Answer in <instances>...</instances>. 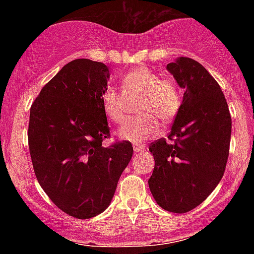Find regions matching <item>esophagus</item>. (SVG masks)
Here are the masks:
<instances>
[{"instance_id":"34e87169","label":"esophagus","mask_w":254,"mask_h":254,"mask_svg":"<svg viewBox=\"0 0 254 254\" xmlns=\"http://www.w3.org/2000/svg\"><path fill=\"white\" fill-rule=\"evenodd\" d=\"M146 150V145H143V143H137V145H134V151L135 152H141V151H145Z\"/></svg>"}]
</instances>
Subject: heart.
<instances>
[{"label": "heart", "mask_w": 254, "mask_h": 254, "mask_svg": "<svg viewBox=\"0 0 254 254\" xmlns=\"http://www.w3.org/2000/svg\"><path fill=\"white\" fill-rule=\"evenodd\" d=\"M122 93L107 89L102 94L104 115L115 124L125 119L127 99L140 98L135 119L127 120L119 129V136L135 143L146 141L158 135L161 120L172 122L181 109L182 98L177 84L171 78H161L157 72L146 66L127 71L122 78Z\"/></svg>", "instance_id": "obj_1"}]
</instances>
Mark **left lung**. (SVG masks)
Returning <instances> with one entry per match:
<instances>
[{
  "label": "left lung",
  "mask_w": 254,
  "mask_h": 254,
  "mask_svg": "<svg viewBox=\"0 0 254 254\" xmlns=\"http://www.w3.org/2000/svg\"><path fill=\"white\" fill-rule=\"evenodd\" d=\"M167 70L184 89L168 139L148 147L155 168L148 187L162 209L184 214L200 205L224 176L231 115L219 83L198 61L178 58Z\"/></svg>",
  "instance_id": "8db88e82"
}]
</instances>
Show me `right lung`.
<instances>
[{"instance_id": "obj_1", "label": "right lung", "mask_w": 254, "mask_h": 254, "mask_svg": "<svg viewBox=\"0 0 254 254\" xmlns=\"http://www.w3.org/2000/svg\"><path fill=\"white\" fill-rule=\"evenodd\" d=\"M109 76L102 63L71 61L30 108L28 143L38 182L59 209L77 219L109 206L134 152L129 141L102 146L111 136L102 109Z\"/></svg>"}]
</instances>
